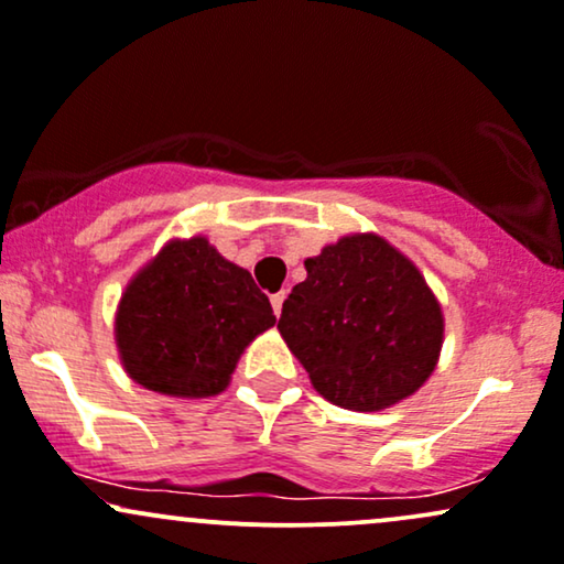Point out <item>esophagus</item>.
Segmentation results:
<instances>
[{
	"label": "esophagus",
	"mask_w": 564,
	"mask_h": 564,
	"mask_svg": "<svg viewBox=\"0 0 564 564\" xmlns=\"http://www.w3.org/2000/svg\"><path fill=\"white\" fill-rule=\"evenodd\" d=\"M284 299H288V295H284V290H280V293L271 295V306H274V314H276V316L282 314V303H284Z\"/></svg>",
	"instance_id": "obj_1"
}]
</instances>
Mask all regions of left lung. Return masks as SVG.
<instances>
[{
  "mask_svg": "<svg viewBox=\"0 0 564 564\" xmlns=\"http://www.w3.org/2000/svg\"><path fill=\"white\" fill-rule=\"evenodd\" d=\"M282 303L280 333L327 402L391 408L426 383L445 316L415 263L378 234H349L306 258Z\"/></svg>",
  "mask_w": 564,
  "mask_h": 564,
  "instance_id": "8db88e82",
  "label": "left lung"
}]
</instances>
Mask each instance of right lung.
<instances>
[{"label": "right lung", "instance_id": "obj_1", "mask_svg": "<svg viewBox=\"0 0 564 564\" xmlns=\"http://www.w3.org/2000/svg\"><path fill=\"white\" fill-rule=\"evenodd\" d=\"M276 316L250 271L205 237L173 239L132 276L113 322L119 359L143 389L202 400L231 381Z\"/></svg>", "mask_w": 564, "mask_h": 564}]
</instances>
